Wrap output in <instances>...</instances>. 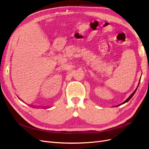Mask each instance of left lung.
Returning a JSON list of instances; mask_svg holds the SVG:
<instances>
[{
    "label": "left lung",
    "instance_id": "8db88e82",
    "mask_svg": "<svg viewBox=\"0 0 149 149\" xmlns=\"http://www.w3.org/2000/svg\"><path fill=\"white\" fill-rule=\"evenodd\" d=\"M139 84H138V86H137V88L136 89V90H135V91L132 93V94H131V95H130L127 99V100H126L125 101H124L123 103H121V104H119V105H118V106H120V105H122V104H124V103H125V102H128L130 100V99H131L132 98V97L134 96V94H135V93H136V91H137V88H138V86H139Z\"/></svg>",
    "mask_w": 149,
    "mask_h": 149
}]
</instances>
